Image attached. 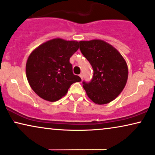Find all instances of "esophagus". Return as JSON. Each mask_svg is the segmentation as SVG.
Instances as JSON below:
<instances>
[{"instance_id": "esophagus-1", "label": "esophagus", "mask_w": 155, "mask_h": 155, "mask_svg": "<svg viewBox=\"0 0 155 155\" xmlns=\"http://www.w3.org/2000/svg\"><path fill=\"white\" fill-rule=\"evenodd\" d=\"M80 78H81V79H82V78H83V75H82V73L80 74Z\"/></svg>"}]
</instances>
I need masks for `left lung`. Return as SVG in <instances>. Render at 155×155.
Returning <instances> with one entry per match:
<instances>
[{
	"label": "left lung",
	"mask_w": 155,
	"mask_h": 155,
	"mask_svg": "<svg viewBox=\"0 0 155 155\" xmlns=\"http://www.w3.org/2000/svg\"><path fill=\"white\" fill-rule=\"evenodd\" d=\"M80 50L93 69L91 81L82 82L88 97L97 104L109 103L121 93L128 78V68L121 54L101 40L80 41Z\"/></svg>",
	"instance_id": "1"
}]
</instances>
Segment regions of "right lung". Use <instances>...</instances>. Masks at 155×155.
Returning a JSON list of instances; mask_svg holds the SVG:
<instances>
[{"label":"right lung","mask_w":155,"mask_h":155,"mask_svg":"<svg viewBox=\"0 0 155 155\" xmlns=\"http://www.w3.org/2000/svg\"><path fill=\"white\" fill-rule=\"evenodd\" d=\"M79 48L78 41L61 38L41 44L31 53L26 63V77L40 97L55 102L66 95L72 84L81 81L74 75L70 58Z\"/></svg>","instance_id":"1"}]
</instances>
